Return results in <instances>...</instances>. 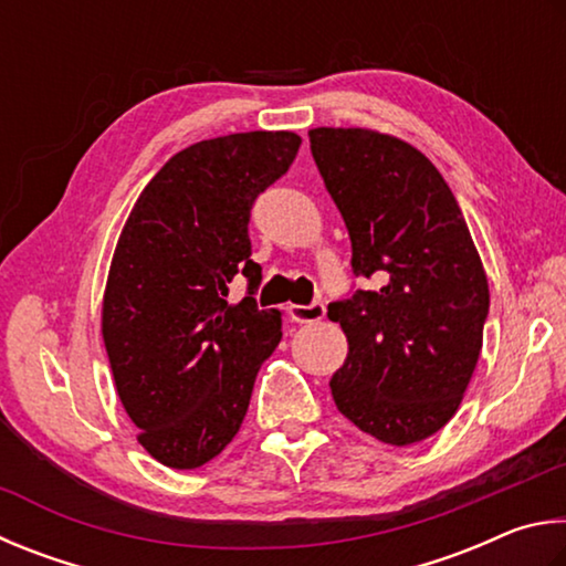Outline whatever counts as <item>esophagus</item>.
I'll use <instances>...</instances> for the list:
<instances>
[{"label":"esophagus","instance_id":"obj_1","mask_svg":"<svg viewBox=\"0 0 566 566\" xmlns=\"http://www.w3.org/2000/svg\"><path fill=\"white\" fill-rule=\"evenodd\" d=\"M289 313L295 323H315L325 318V305L323 301H313L311 305H291Z\"/></svg>","mask_w":566,"mask_h":566}]
</instances>
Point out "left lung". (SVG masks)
I'll use <instances>...</instances> for the list:
<instances>
[{
  "instance_id": "left-lung-1",
  "label": "left lung",
  "mask_w": 566,
  "mask_h": 566,
  "mask_svg": "<svg viewBox=\"0 0 566 566\" xmlns=\"http://www.w3.org/2000/svg\"><path fill=\"white\" fill-rule=\"evenodd\" d=\"M315 166L343 213L353 273L378 283L328 305L348 338L338 410L388 444L430 438L458 412L482 350L490 289L442 174L368 128H313Z\"/></svg>"
}]
</instances>
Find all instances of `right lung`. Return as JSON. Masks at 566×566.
I'll use <instances>...</instances> for the list:
<instances>
[{
    "instance_id": "obj_1",
    "label": "right lung",
    "mask_w": 566,
    "mask_h": 566,
    "mask_svg": "<svg viewBox=\"0 0 566 566\" xmlns=\"http://www.w3.org/2000/svg\"><path fill=\"white\" fill-rule=\"evenodd\" d=\"M301 148L291 132L208 138L168 158L118 235L102 333L138 442L166 468L196 470L235 438L255 375L281 343L261 311L251 208ZM241 272L247 298L227 301Z\"/></svg>"
}]
</instances>
